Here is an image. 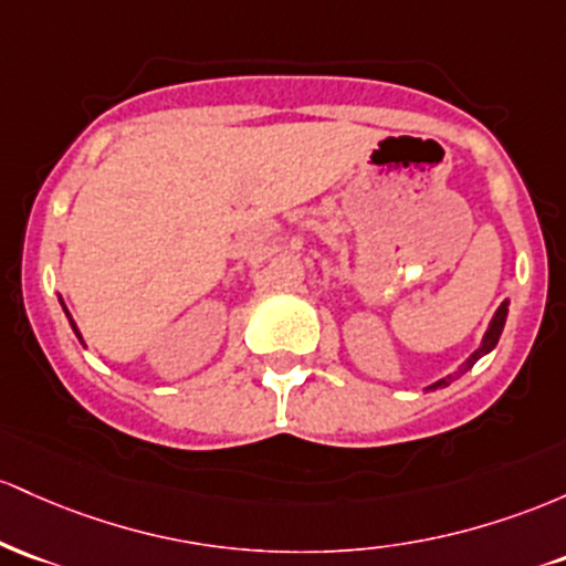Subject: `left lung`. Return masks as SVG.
Segmentation results:
<instances>
[{
	"label": "left lung",
	"mask_w": 566,
	"mask_h": 566,
	"mask_svg": "<svg viewBox=\"0 0 566 566\" xmlns=\"http://www.w3.org/2000/svg\"><path fill=\"white\" fill-rule=\"evenodd\" d=\"M505 317H507V302H503L497 307V313H494V317H492V323H489V328H486V334H484V342H481V347L479 350H475L471 358L465 360V364H462L460 368H457L454 374H449L447 379H438L436 385H430L428 390H436V387H447L449 382H452L454 377H460V374H465L468 368H471L475 360L481 358V355H486V353H492L494 350V345H497V339H500V334H503V326H505Z\"/></svg>",
	"instance_id": "left-lung-1"
}]
</instances>
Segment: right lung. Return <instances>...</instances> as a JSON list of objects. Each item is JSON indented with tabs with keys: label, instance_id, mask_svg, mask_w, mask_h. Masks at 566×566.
Returning <instances> with one entry per match:
<instances>
[{
	"label": "right lung",
	"instance_id": "right-lung-1",
	"mask_svg": "<svg viewBox=\"0 0 566 566\" xmlns=\"http://www.w3.org/2000/svg\"><path fill=\"white\" fill-rule=\"evenodd\" d=\"M61 304H63V302H61ZM63 310H66V307H63ZM66 315H69V310H66ZM69 323H72V328H74V334H77V336H80V342H82V334H80V332H77V323H74V321H72V315H69Z\"/></svg>",
	"mask_w": 566,
	"mask_h": 566
}]
</instances>
